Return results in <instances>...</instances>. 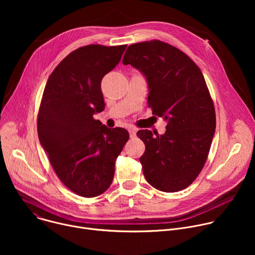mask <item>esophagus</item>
Instances as JSON below:
<instances>
[{
  "label": "esophagus",
  "mask_w": 255,
  "mask_h": 255,
  "mask_svg": "<svg viewBox=\"0 0 255 255\" xmlns=\"http://www.w3.org/2000/svg\"><path fill=\"white\" fill-rule=\"evenodd\" d=\"M128 131H129V134H130L131 138H135L136 137V130L134 128H129Z\"/></svg>",
  "instance_id": "34e87169"
}]
</instances>
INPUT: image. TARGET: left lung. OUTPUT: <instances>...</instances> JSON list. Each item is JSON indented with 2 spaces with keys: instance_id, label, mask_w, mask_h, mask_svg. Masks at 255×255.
Returning a JSON list of instances; mask_svg holds the SVG:
<instances>
[{
  "instance_id": "left-lung-1",
  "label": "left lung",
  "mask_w": 255,
  "mask_h": 255,
  "mask_svg": "<svg viewBox=\"0 0 255 255\" xmlns=\"http://www.w3.org/2000/svg\"><path fill=\"white\" fill-rule=\"evenodd\" d=\"M123 64L144 76L152 114L167 122L162 135L137 132L145 144L139 159L144 176L159 191L184 190L202 170L216 128L214 104L202 71L183 51L159 40L131 44Z\"/></svg>"
}]
</instances>
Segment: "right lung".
Masks as SVG:
<instances>
[{
	"mask_svg": "<svg viewBox=\"0 0 255 255\" xmlns=\"http://www.w3.org/2000/svg\"><path fill=\"white\" fill-rule=\"evenodd\" d=\"M125 49L99 44L76 49L55 67L43 92L40 144L59 179L82 197H97L111 186L116 158L129 139L126 129H110L93 117L105 108L102 79Z\"/></svg>",
	"mask_w": 255,
	"mask_h": 255,
	"instance_id": "right-lung-1",
	"label": "right lung"
}]
</instances>
